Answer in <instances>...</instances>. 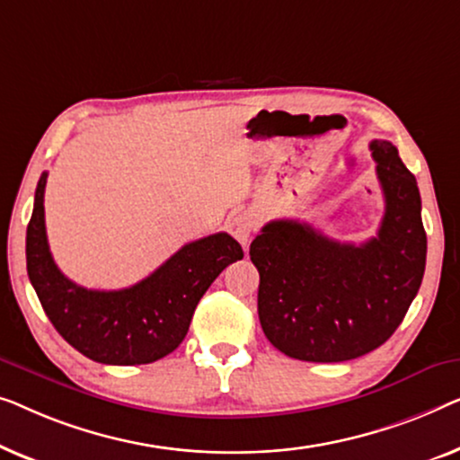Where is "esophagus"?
Masks as SVG:
<instances>
[{"label": "esophagus", "instance_id": "esophagus-1", "mask_svg": "<svg viewBox=\"0 0 460 460\" xmlns=\"http://www.w3.org/2000/svg\"><path fill=\"white\" fill-rule=\"evenodd\" d=\"M227 229L233 237L237 239L239 243L248 245L250 243V237L252 233L256 229V217L252 215L250 210H242V212H235V215H231L227 218Z\"/></svg>", "mask_w": 460, "mask_h": 460}]
</instances>
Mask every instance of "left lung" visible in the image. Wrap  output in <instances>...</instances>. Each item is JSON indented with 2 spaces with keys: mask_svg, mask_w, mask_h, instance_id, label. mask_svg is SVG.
<instances>
[{
  "mask_svg": "<svg viewBox=\"0 0 460 460\" xmlns=\"http://www.w3.org/2000/svg\"><path fill=\"white\" fill-rule=\"evenodd\" d=\"M368 147L385 199L377 235L341 243L281 218L250 245L262 332L289 358L341 362L368 354L390 340L421 288L427 235L417 179L392 141Z\"/></svg>",
  "mask_w": 460,
  "mask_h": 460,
  "instance_id": "8db88e82",
  "label": "left lung"
}]
</instances>
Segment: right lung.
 Wrapping results in <instances>:
<instances>
[{
    "label": "right lung",
    "instance_id": "add662e5",
    "mask_svg": "<svg viewBox=\"0 0 460 460\" xmlns=\"http://www.w3.org/2000/svg\"><path fill=\"white\" fill-rule=\"evenodd\" d=\"M48 172L35 191L27 227V270L39 302L56 332L83 357L102 365H147L164 358L190 329L193 310L210 283L243 250L229 233H215L183 248L131 288L102 292L76 286L51 258L45 233L43 193Z\"/></svg>",
    "mask_w": 460,
    "mask_h": 460
}]
</instances>
